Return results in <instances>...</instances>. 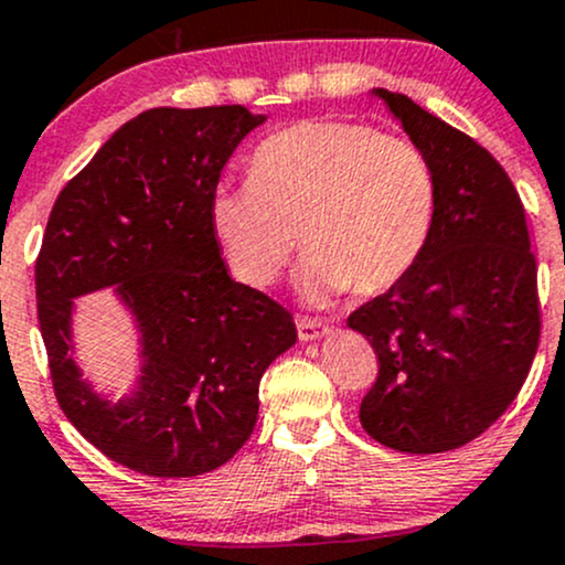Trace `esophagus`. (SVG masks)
<instances>
[{"label": "esophagus", "mask_w": 565, "mask_h": 565, "mask_svg": "<svg viewBox=\"0 0 565 565\" xmlns=\"http://www.w3.org/2000/svg\"><path fill=\"white\" fill-rule=\"evenodd\" d=\"M297 334L302 342L321 340L323 334H329V323L321 319H308V316H297Z\"/></svg>", "instance_id": "34e87169"}]
</instances>
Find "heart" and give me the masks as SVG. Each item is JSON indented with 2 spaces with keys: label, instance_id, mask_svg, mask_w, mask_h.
I'll return each mask as SVG.
<instances>
[{
  "label": "heart",
  "instance_id": "1",
  "mask_svg": "<svg viewBox=\"0 0 565 565\" xmlns=\"http://www.w3.org/2000/svg\"><path fill=\"white\" fill-rule=\"evenodd\" d=\"M436 206V174L417 142L355 121H302L257 146L249 180L212 188L210 225L233 278L252 289L281 276L300 236V287L327 300L404 281Z\"/></svg>",
  "mask_w": 565,
  "mask_h": 565
}]
</instances>
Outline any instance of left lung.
Returning <instances> with one entry per match:
<instances>
[{
	"label": "left lung",
	"instance_id": "8db88e82",
	"mask_svg": "<svg viewBox=\"0 0 565 565\" xmlns=\"http://www.w3.org/2000/svg\"><path fill=\"white\" fill-rule=\"evenodd\" d=\"M436 174V225L404 281L348 316L380 372L361 425L406 454L478 438L508 412L540 345L526 212L502 164L412 97L372 89Z\"/></svg>",
	"mask_w": 565,
	"mask_h": 565
}]
</instances>
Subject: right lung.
<instances>
[{"mask_svg":"<svg viewBox=\"0 0 565 565\" xmlns=\"http://www.w3.org/2000/svg\"><path fill=\"white\" fill-rule=\"evenodd\" d=\"M265 121L244 106L151 108L103 142L50 212L36 257L39 329L55 398L114 462L153 478L217 470L246 444L260 377L297 342L287 308L233 281L210 196ZM115 294L141 334V374L119 402L73 361V300Z\"/></svg>","mask_w":565,"mask_h":565,"instance_id":"right-lung-1","label":"right lung"}]
</instances>
